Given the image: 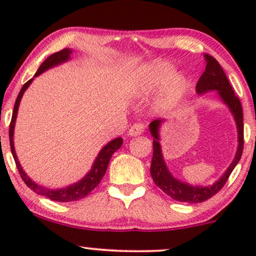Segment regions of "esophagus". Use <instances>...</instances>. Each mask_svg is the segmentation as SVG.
Wrapping results in <instances>:
<instances>
[{"mask_svg": "<svg viewBox=\"0 0 256 256\" xmlns=\"http://www.w3.org/2000/svg\"><path fill=\"white\" fill-rule=\"evenodd\" d=\"M144 128L146 126L143 124H134L132 125L130 128V130H128V136H140V134H143L144 132Z\"/></svg>", "mask_w": 256, "mask_h": 256, "instance_id": "34e87169", "label": "esophagus"}]
</instances>
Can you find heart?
Segmentation results:
<instances>
[{
	"mask_svg": "<svg viewBox=\"0 0 256 256\" xmlns=\"http://www.w3.org/2000/svg\"><path fill=\"white\" fill-rule=\"evenodd\" d=\"M176 72L174 64L167 60H152L138 71L137 95H148L161 86L158 102L162 108H174L186 95L190 82L182 72Z\"/></svg>",
	"mask_w": 256,
	"mask_h": 256,
	"instance_id": "b5f03b06",
	"label": "heart"
}]
</instances>
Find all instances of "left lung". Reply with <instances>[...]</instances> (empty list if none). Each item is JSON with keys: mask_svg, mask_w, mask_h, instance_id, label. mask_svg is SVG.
<instances>
[{"mask_svg": "<svg viewBox=\"0 0 256 256\" xmlns=\"http://www.w3.org/2000/svg\"><path fill=\"white\" fill-rule=\"evenodd\" d=\"M204 58L206 61V70L200 77L198 84H196V94L201 96L207 92L216 91L222 104H225L230 110L237 128V142H238V144H237L236 154H234V160L226 168V171L222 174V177L216 179L210 185H192L173 177L171 171L166 165L160 144V128L161 125L166 122V120L156 119L149 124V131L152 136V146H154L150 164V174L152 180L170 198L176 200V201L188 202V204H200V202H204L206 200L212 198L213 195H216L224 186L228 178L230 177L231 172L238 164L243 152V113L240 100L234 96L232 86L228 83V79L218 61L208 54H204Z\"/></svg>", "mask_w": 256, "mask_h": 256, "instance_id": "8db88e82", "label": "left lung"}]
</instances>
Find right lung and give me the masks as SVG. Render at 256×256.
<instances>
[{
    "instance_id": "obj_1",
    "label": "right lung",
    "mask_w": 256,
    "mask_h": 256,
    "mask_svg": "<svg viewBox=\"0 0 256 256\" xmlns=\"http://www.w3.org/2000/svg\"><path fill=\"white\" fill-rule=\"evenodd\" d=\"M73 50L70 48L64 49V50L55 52V54H52L50 56L46 58V60L43 61V64H40V68L37 70V72L34 73V77L30 79L28 83L24 84V86L20 90L19 95H18L16 104H14L13 110V116H12V122L10 126V150L12 154H13L14 160H16L18 171H19L20 176H22V180L25 182V184L30 188L31 190H34V192L38 194L40 196H46V198H50L52 201H58V202H72V201H78V200H82L86 198L89 194L95 189L96 186L100 184L101 179L104 178L106 171H107L108 164H110L112 155L114 154L120 146H122V138L118 137L114 138L113 140L108 142L107 144L102 146L101 150L98 152V156H96L95 161H94L92 166H91V170L86 174L84 176L83 178L79 179L78 182L73 183L68 186L64 188H58V189H50V188L43 186V185L36 183L32 179L28 177V173H26L24 170H22V166L20 165L19 158L16 156V148H14V128H16V122L18 116V110H19V104L20 101H22V95L28 88L30 86L34 79L40 76L48 70L52 68V67H56L58 64H62L67 61H70L72 58Z\"/></svg>"
}]
</instances>
